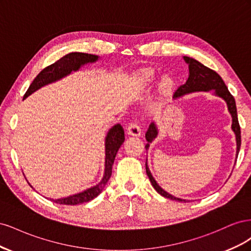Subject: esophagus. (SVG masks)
Masks as SVG:
<instances>
[{
    "label": "esophagus",
    "instance_id": "obj_1",
    "mask_svg": "<svg viewBox=\"0 0 251 251\" xmlns=\"http://www.w3.org/2000/svg\"><path fill=\"white\" fill-rule=\"evenodd\" d=\"M126 131H127L128 135L136 136V137H138V136L141 135V127L139 126V125L137 123H135V121L128 125Z\"/></svg>",
    "mask_w": 251,
    "mask_h": 251
}]
</instances>
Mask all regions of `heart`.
<instances>
[{"instance_id":"b5f03b06","label":"heart","mask_w":251,"mask_h":251,"mask_svg":"<svg viewBox=\"0 0 251 251\" xmlns=\"http://www.w3.org/2000/svg\"><path fill=\"white\" fill-rule=\"evenodd\" d=\"M141 79L143 80V82L146 83H151L153 82L155 79L154 76V73L151 71H144L141 74ZM172 88V81L169 78H164L161 82H160V86H159V91H160V93L162 94H166L170 92V90Z\"/></svg>"}]
</instances>
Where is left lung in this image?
<instances>
[{
  "instance_id": "1",
  "label": "left lung",
  "mask_w": 251,
  "mask_h": 251,
  "mask_svg": "<svg viewBox=\"0 0 251 251\" xmlns=\"http://www.w3.org/2000/svg\"><path fill=\"white\" fill-rule=\"evenodd\" d=\"M183 58L185 60V63L188 65L189 75H188V78L184 85H181L176 90V92H175V94H174V98H178V97H181V96H183L188 93L200 92V91L208 92V91H210V90H214L215 94L217 96L223 98L227 104V108H228L230 115L232 117L231 128L234 132L235 141H237V154L235 155H237V158H238L240 147H241V128H240L239 120H238L237 105H235V100H234L233 96L230 94L228 89H227L222 77L220 76V75L216 71L209 69V68L202 65L200 62H198V60H196L192 57L183 56ZM157 135H158L157 126L155 123H151L146 133V139L148 141L147 146H146L147 150L150 147V143L157 137ZM146 170H147V174H148L151 183L154 186L157 193H159L161 196L165 197V198H168V199H171V200H176V201H181V202H189L188 200L176 198V197H174L173 195L169 194L168 192H165L164 189H162L160 186H159V184L157 183L154 177L151 176L147 162H146Z\"/></svg>"
}]
</instances>
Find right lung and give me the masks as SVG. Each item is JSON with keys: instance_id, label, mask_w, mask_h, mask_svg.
<instances>
[{"instance_id": "add662e5", "label": "right lung", "mask_w": 251, "mask_h": 251, "mask_svg": "<svg viewBox=\"0 0 251 251\" xmlns=\"http://www.w3.org/2000/svg\"><path fill=\"white\" fill-rule=\"evenodd\" d=\"M98 59L97 55L88 54V53H81V52H72L59 58L54 64H52L48 67L43 69L37 76L33 79L31 85L29 86L27 92L24 95V100L29 95H31L36 90L41 89L42 87L49 85L51 82H54L56 80L62 79L67 75L71 74V72L78 71L80 67L89 64V63H95ZM105 162H104V174L101 181L100 183L96 184L93 187H90L86 191L81 193L75 194L66 198L62 199H51L50 200L57 204H64V205H77L85 202H89L93 200L94 198L100 195L103 187L107 184L111 175H112V166L115 160V157L121 144L125 141V131L123 126L119 124L115 125L111 127L107 136H105ZM30 185V184H29ZM31 186V185H30ZM32 187V186H31Z\"/></svg>"}]
</instances>
